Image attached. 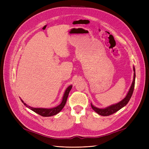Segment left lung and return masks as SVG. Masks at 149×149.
<instances>
[{
  "label": "left lung",
  "mask_w": 149,
  "mask_h": 149,
  "mask_svg": "<svg viewBox=\"0 0 149 149\" xmlns=\"http://www.w3.org/2000/svg\"><path fill=\"white\" fill-rule=\"evenodd\" d=\"M134 71L135 72L134 67ZM135 79H136V73H134V79H133L132 85H131V86H130V88L129 91V92L127 94V96H125V97L124 99V100H123L119 102L116 104L112 105L111 106H109V107H107L106 108H104V109H100V108L94 107L92 104H91L92 109L96 112H97L98 114H100L101 116H110L112 114L115 113V112H116L117 111H118L119 110H120L121 108H123L124 106H125L126 104H127L128 102L129 101L130 99L131 98V96L132 95V93H133V91H134V89Z\"/></svg>",
  "instance_id": "left-lung-1"
}]
</instances>
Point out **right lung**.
Masks as SVG:
<instances>
[{
  "label": "right lung",
  "instance_id": "1",
  "mask_svg": "<svg viewBox=\"0 0 149 149\" xmlns=\"http://www.w3.org/2000/svg\"><path fill=\"white\" fill-rule=\"evenodd\" d=\"M72 88V86H70L68 87V88L66 89V91L65 92L63 97V100L62 102H61L59 106H58L52 108V109H45V108H33L31 107L30 106H29L28 105H26L24 101L22 100V102H24V105L26 106L27 107H29V109H30L31 111H34L36 113H37L38 114L43 116V117H49V116H52L54 115L57 114L58 112H60L63 108L64 107L65 104L66 102V100L68 96L69 93L70 91V90Z\"/></svg>",
  "mask_w": 149,
  "mask_h": 149
}]
</instances>
